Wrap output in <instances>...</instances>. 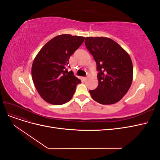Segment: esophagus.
<instances>
[{"label": "esophagus", "instance_id": "obj_1", "mask_svg": "<svg viewBox=\"0 0 160 160\" xmlns=\"http://www.w3.org/2000/svg\"><path fill=\"white\" fill-rule=\"evenodd\" d=\"M87 79H88V78H87V77H83V80L84 81H86Z\"/></svg>", "mask_w": 160, "mask_h": 160}]
</instances>
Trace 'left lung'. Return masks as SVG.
<instances>
[{
	"label": "left lung",
	"instance_id": "1",
	"mask_svg": "<svg viewBox=\"0 0 160 160\" xmlns=\"http://www.w3.org/2000/svg\"><path fill=\"white\" fill-rule=\"evenodd\" d=\"M85 44L93 55L99 71V84L89 91L91 98L103 105L118 102L127 93L133 81V64L128 53L108 37H86Z\"/></svg>",
	"mask_w": 160,
	"mask_h": 160
}]
</instances>
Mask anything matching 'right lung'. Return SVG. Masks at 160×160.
<instances>
[{
	"label": "right lung",
	"mask_w": 160,
	"mask_h": 160,
	"mask_svg": "<svg viewBox=\"0 0 160 160\" xmlns=\"http://www.w3.org/2000/svg\"><path fill=\"white\" fill-rule=\"evenodd\" d=\"M84 40V37L69 34L56 36L35 57L32 65V79L38 93L47 103L62 105L73 96L77 85L81 81L67 67L70 57Z\"/></svg>",
	"instance_id": "1"
}]
</instances>
